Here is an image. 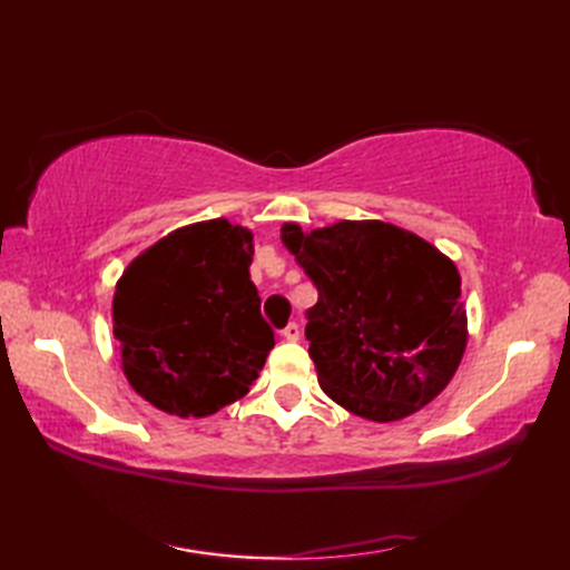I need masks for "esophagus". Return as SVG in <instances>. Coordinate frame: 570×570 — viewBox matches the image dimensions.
I'll return each mask as SVG.
<instances>
[{
    "instance_id": "esophagus-1",
    "label": "esophagus",
    "mask_w": 570,
    "mask_h": 570,
    "mask_svg": "<svg viewBox=\"0 0 570 570\" xmlns=\"http://www.w3.org/2000/svg\"><path fill=\"white\" fill-rule=\"evenodd\" d=\"M282 337H284V341H288V343H296L298 337H301V328H298V323H288L286 328L282 331Z\"/></svg>"
}]
</instances>
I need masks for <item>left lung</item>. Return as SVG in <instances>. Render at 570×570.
I'll return each instance as SVG.
<instances>
[{
    "label": "left lung",
    "mask_w": 570,
    "mask_h": 570,
    "mask_svg": "<svg viewBox=\"0 0 570 570\" xmlns=\"http://www.w3.org/2000/svg\"><path fill=\"white\" fill-rule=\"evenodd\" d=\"M318 288L306 341L321 390L350 414L390 423L439 396L463 360L468 313L451 257L404 227L282 225Z\"/></svg>",
    "instance_id": "1"
}]
</instances>
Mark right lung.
I'll return each mask as SVG.
<instances>
[{"label":"right lung","mask_w":570,"mask_h":570,"mask_svg":"<svg viewBox=\"0 0 570 570\" xmlns=\"http://www.w3.org/2000/svg\"><path fill=\"white\" fill-rule=\"evenodd\" d=\"M252 254V229L215 217L154 242L117 278L122 372L151 406L205 419L259 377L274 333L249 278Z\"/></svg>","instance_id":"right-lung-1"}]
</instances>
